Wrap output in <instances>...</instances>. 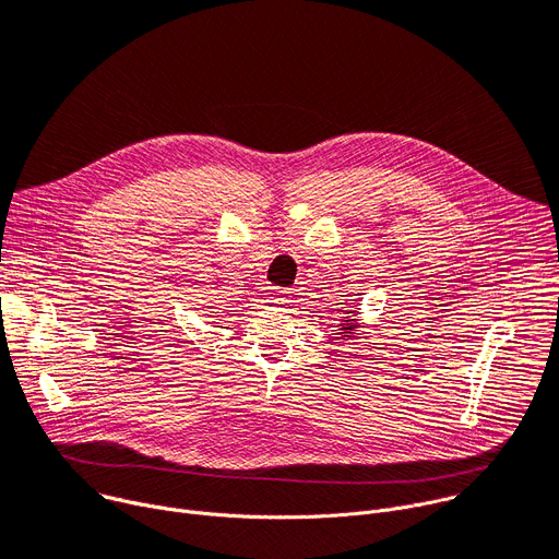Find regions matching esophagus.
<instances>
[{
	"label": "esophagus",
	"instance_id": "1",
	"mask_svg": "<svg viewBox=\"0 0 559 559\" xmlns=\"http://www.w3.org/2000/svg\"><path fill=\"white\" fill-rule=\"evenodd\" d=\"M289 289H283V287H272L270 289V294H267V298H270V302H274V306H287L289 302Z\"/></svg>",
	"mask_w": 559,
	"mask_h": 559
}]
</instances>
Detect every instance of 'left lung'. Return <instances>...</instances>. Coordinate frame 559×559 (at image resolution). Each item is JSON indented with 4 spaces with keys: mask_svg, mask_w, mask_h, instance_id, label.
Wrapping results in <instances>:
<instances>
[{
    "mask_svg": "<svg viewBox=\"0 0 559 559\" xmlns=\"http://www.w3.org/2000/svg\"><path fill=\"white\" fill-rule=\"evenodd\" d=\"M341 312H343V310H341ZM347 314H352V312H347ZM354 321H357V319H345V317H343V323L338 325L341 334H347V336H349V334H352V330L357 328V325H354Z\"/></svg>",
    "mask_w": 559,
    "mask_h": 559,
    "instance_id": "1",
    "label": "left lung"
}]
</instances>
